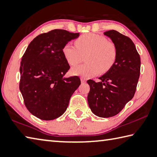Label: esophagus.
I'll use <instances>...</instances> for the list:
<instances>
[{"mask_svg": "<svg viewBox=\"0 0 157 157\" xmlns=\"http://www.w3.org/2000/svg\"><path fill=\"white\" fill-rule=\"evenodd\" d=\"M81 82H86V80H85L84 78H81Z\"/></svg>", "mask_w": 157, "mask_h": 157, "instance_id": "1", "label": "esophagus"}]
</instances>
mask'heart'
<instances>
[{"instance_id": "b5f03b06", "label": "heart", "mask_w": 157, "mask_h": 157, "mask_svg": "<svg viewBox=\"0 0 157 157\" xmlns=\"http://www.w3.org/2000/svg\"><path fill=\"white\" fill-rule=\"evenodd\" d=\"M76 47L67 43L62 52L67 63L76 66L81 61L82 55L87 54V63L73 67V75L85 78L93 77L100 73L107 72L113 66L117 59V48L115 44L102 35L95 33L82 35L75 41Z\"/></svg>"}]
</instances>
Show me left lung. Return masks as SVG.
<instances>
[{"instance_id": "8db88e82", "label": "left lung", "mask_w": 157, "mask_h": 157, "mask_svg": "<svg viewBox=\"0 0 157 157\" xmlns=\"http://www.w3.org/2000/svg\"><path fill=\"white\" fill-rule=\"evenodd\" d=\"M117 48V59L111 68L98 78L87 81L90 87L89 106L94 114L110 117L119 113L133 98L140 75L141 59L132 41L117 31L104 33Z\"/></svg>"}]
</instances>
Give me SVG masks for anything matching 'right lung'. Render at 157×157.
Wrapping results in <instances>:
<instances>
[{"label":"right lung","mask_w":157,"mask_h":157,"mask_svg":"<svg viewBox=\"0 0 157 157\" xmlns=\"http://www.w3.org/2000/svg\"><path fill=\"white\" fill-rule=\"evenodd\" d=\"M79 35L55 29L29 44L20 62L19 87L26 109L34 116L43 120L60 117L81 85L78 76L64 77L70 66L62 52L65 44Z\"/></svg>","instance_id":"obj_1"}]
</instances>
